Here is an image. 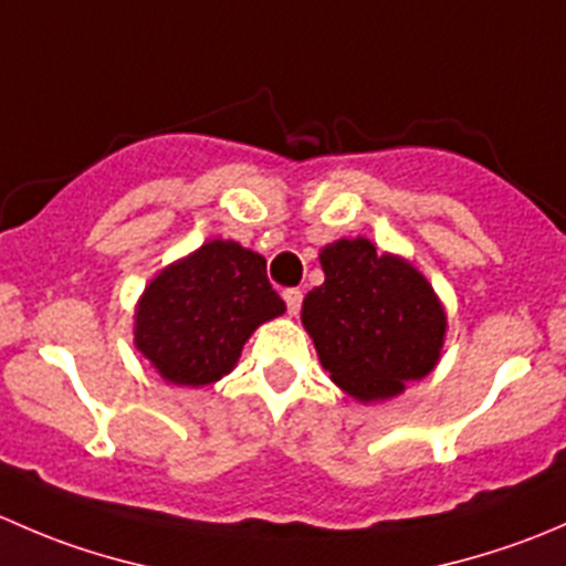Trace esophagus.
I'll list each match as a JSON object with an SVG mask.
<instances>
[{
  "instance_id": "esophagus-1",
  "label": "esophagus",
  "mask_w": 566,
  "mask_h": 566,
  "mask_svg": "<svg viewBox=\"0 0 566 566\" xmlns=\"http://www.w3.org/2000/svg\"><path fill=\"white\" fill-rule=\"evenodd\" d=\"M284 304H287V312L290 315H298L301 312V304H304V293H301V290H295V287H290V290H284Z\"/></svg>"
}]
</instances>
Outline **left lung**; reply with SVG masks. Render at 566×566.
<instances>
[{"label":"left lung","mask_w":566,"mask_h":566,"mask_svg":"<svg viewBox=\"0 0 566 566\" xmlns=\"http://www.w3.org/2000/svg\"><path fill=\"white\" fill-rule=\"evenodd\" d=\"M325 282L304 298V328L331 380L361 402L397 397L441 358L447 315L427 279L367 238L323 249Z\"/></svg>","instance_id":"left-lung-1"}]
</instances>
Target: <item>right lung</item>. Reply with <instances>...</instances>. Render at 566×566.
<instances>
[{
  "mask_svg": "<svg viewBox=\"0 0 566 566\" xmlns=\"http://www.w3.org/2000/svg\"><path fill=\"white\" fill-rule=\"evenodd\" d=\"M265 260L232 241H210L153 279L136 310V347L161 378L208 386L235 367L251 331L279 317Z\"/></svg>",
  "mask_w": 566,
  "mask_h": 566,
  "instance_id": "1",
  "label": "right lung"
}]
</instances>
